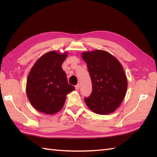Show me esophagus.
I'll return each mask as SVG.
<instances>
[{"instance_id":"34e87169","label":"esophagus","mask_w":157,"mask_h":157,"mask_svg":"<svg viewBox=\"0 0 157 157\" xmlns=\"http://www.w3.org/2000/svg\"><path fill=\"white\" fill-rule=\"evenodd\" d=\"M79 88H80V84H77V85L75 86V89L77 90H79Z\"/></svg>"}]
</instances>
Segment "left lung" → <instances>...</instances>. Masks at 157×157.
Wrapping results in <instances>:
<instances>
[{
	"instance_id": "left-lung-1",
	"label": "left lung",
	"mask_w": 157,
	"mask_h": 157,
	"mask_svg": "<svg viewBox=\"0 0 157 157\" xmlns=\"http://www.w3.org/2000/svg\"><path fill=\"white\" fill-rule=\"evenodd\" d=\"M82 57L87 63L92 85L91 94L84 98L86 105L98 114L115 111L121 105L128 88V80L121 63L115 56L101 50L84 52Z\"/></svg>"
}]
</instances>
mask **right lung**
I'll use <instances>...</instances> for the list:
<instances>
[{
  "instance_id": "obj_1",
  "label": "right lung",
  "mask_w": 157,
  "mask_h": 157,
  "mask_svg": "<svg viewBox=\"0 0 157 157\" xmlns=\"http://www.w3.org/2000/svg\"><path fill=\"white\" fill-rule=\"evenodd\" d=\"M67 53L51 51L36 62L29 73L26 92L29 102L37 111L54 114L61 110L66 96L75 87L68 84L62 64Z\"/></svg>"
}]
</instances>
